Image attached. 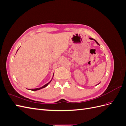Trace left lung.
Listing matches in <instances>:
<instances>
[{
  "label": "left lung",
  "mask_w": 126,
  "mask_h": 126,
  "mask_svg": "<svg viewBox=\"0 0 126 126\" xmlns=\"http://www.w3.org/2000/svg\"><path fill=\"white\" fill-rule=\"evenodd\" d=\"M90 39H91V40H94V41H96V43H97L98 45H99V44L98 43V42H97V41L96 40H95V39H93V38H90Z\"/></svg>",
  "instance_id": "8db88e82"
}]
</instances>
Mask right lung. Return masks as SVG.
Listing matches in <instances>:
<instances>
[{"instance_id": "add662e5", "label": "right lung", "mask_w": 126, "mask_h": 126, "mask_svg": "<svg viewBox=\"0 0 126 126\" xmlns=\"http://www.w3.org/2000/svg\"><path fill=\"white\" fill-rule=\"evenodd\" d=\"M53 76H54V75H53ZM51 81H50V82H49L48 83H47V84L45 85L44 86H43V87H40V88H35V89H30V90H32V91H36V90H40V89H42V88H45V87H47V86L48 85L49 83L51 82Z\"/></svg>"}]
</instances>
